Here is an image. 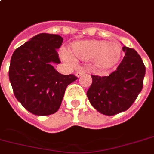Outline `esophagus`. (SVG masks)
Here are the masks:
<instances>
[{"label": "esophagus", "instance_id": "1", "mask_svg": "<svg viewBox=\"0 0 154 154\" xmlns=\"http://www.w3.org/2000/svg\"><path fill=\"white\" fill-rule=\"evenodd\" d=\"M84 73H85V71H84V70H80V71H77L75 75H76V77H79L80 76H82V75Z\"/></svg>", "mask_w": 154, "mask_h": 154}]
</instances>
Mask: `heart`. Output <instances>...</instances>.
Here are the masks:
<instances>
[{"label": "heart", "instance_id": "obj_1", "mask_svg": "<svg viewBox=\"0 0 154 154\" xmlns=\"http://www.w3.org/2000/svg\"><path fill=\"white\" fill-rule=\"evenodd\" d=\"M70 56L77 60H93L94 65L101 69H108L116 65L122 57V48L115 42L104 40H86L73 42L70 48ZM68 54H63L69 60Z\"/></svg>", "mask_w": 154, "mask_h": 154}]
</instances>
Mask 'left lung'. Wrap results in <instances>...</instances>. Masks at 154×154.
Returning <instances> with one entry per match:
<instances>
[{
  "instance_id": "left-lung-1",
  "label": "left lung",
  "mask_w": 154,
  "mask_h": 154,
  "mask_svg": "<svg viewBox=\"0 0 154 154\" xmlns=\"http://www.w3.org/2000/svg\"><path fill=\"white\" fill-rule=\"evenodd\" d=\"M123 60L109 76L92 75V84L86 92L98 112L113 116L129 109L142 91L145 66L134 49L123 46Z\"/></svg>"
}]
</instances>
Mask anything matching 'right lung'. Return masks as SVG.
<instances>
[{
	"mask_svg": "<svg viewBox=\"0 0 154 154\" xmlns=\"http://www.w3.org/2000/svg\"><path fill=\"white\" fill-rule=\"evenodd\" d=\"M62 42L59 35L38 34L17 48L11 57L9 78L14 94L32 114L56 112L67 86L77 79L73 74H60L53 67L60 63L57 49Z\"/></svg>",
	"mask_w": 154,
	"mask_h": 154,
	"instance_id": "1",
	"label": "right lung"
}]
</instances>
